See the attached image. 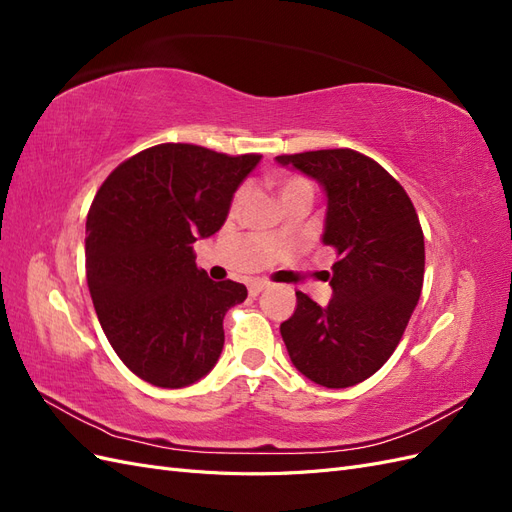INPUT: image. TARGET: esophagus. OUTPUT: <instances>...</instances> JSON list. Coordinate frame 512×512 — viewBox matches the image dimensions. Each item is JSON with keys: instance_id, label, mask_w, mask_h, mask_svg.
I'll return each instance as SVG.
<instances>
[{"instance_id": "esophagus-1", "label": "esophagus", "mask_w": 512, "mask_h": 512, "mask_svg": "<svg viewBox=\"0 0 512 512\" xmlns=\"http://www.w3.org/2000/svg\"><path fill=\"white\" fill-rule=\"evenodd\" d=\"M267 288V284H262V282H256V284H252L250 286V297H258V294Z\"/></svg>"}]
</instances>
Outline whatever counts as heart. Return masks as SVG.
I'll list each match as a JSON object with an SVG mask.
<instances>
[{
  "instance_id": "b5f03b06",
  "label": "heart",
  "mask_w": 512,
  "mask_h": 512,
  "mask_svg": "<svg viewBox=\"0 0 512 512\" xmlns=\"http://www.w3.org/2000/svg\"><path fill=\"white\" fill-rule=\"evenodd\" d=\"M277 194H280V200L284 203V200L288 198H294V196H312V185H309V181L301 179V177H288L280 183V188H277ZM245 200V190H241L237 196H235V203H232V211H237Z\"/></svg>"
}]
</instances>
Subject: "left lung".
I'll return each instance as SVG.
<instances>
[{
    "mask_svg": "<svg viewBox=\"0 0 512 512\" xmlns=\"http://www.w3.org/2000/svg\"><path fill=\"white\" fill-rule=\"evenodd\" d=\"M320 183L327 196L322 245L337 254L327 273L333 297L318 305L297 292L280 324L292 365L327 386H354L389 361L421 297L425 239L406 190L371 158L352 149L277 156Z\"/></svg>",
    "mask_w": 512,
    "mask_h": 512,
    "instance_id": "left-lung-1",
    "label": "left lung"
}]
</instances>
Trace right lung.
<instances>
[{
  "mask_svg": "<svg viewBox=\"0 0 512 512\" xmlns=\"http://www.w3.org/2000/svg\"><path fill=\"white\" fill-rule=\"evenodd\" d=\"M262 156L164 143L106 177L87 215V286L102 331L141 380L183 389L224 348V316L247 297L196 267L194 243L218 232Z\"/></svg>",
  "mask_w": 512,
  "mask_h": 512,
  "instance_id": "1",
  "label": "right lung"
}]
</instances>
